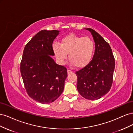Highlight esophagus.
<instances>
[{"label": "esophagus", "mask_w": 133, "mask_h": 133, "mask_svg": "<svg viewBox=\"0 0 133 133\" xmlns=\"http://www.w3.org/2000/svg\"><path fill=\"white\" fill-rule=\"evenodd\" d=\"M67 73H68V74H71V73H72V71H71L70 70L68 69V70H67Z\"/></svg>", "instance_id": "1"}]
</instances>
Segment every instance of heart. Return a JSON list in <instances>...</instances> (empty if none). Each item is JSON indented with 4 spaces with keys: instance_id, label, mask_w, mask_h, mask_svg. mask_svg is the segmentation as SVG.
<instances>
[{
    "instance_id": "heart-1",
    "label": "heart",
    "mask_w": 133,
    "mask_h": 133,
    "mask_svg": "<svg viewBox=\"0 0 133 133\" xmlns=\"http://www.w3.org/2000/svg\"><path fill=\"white\" fill-rule=\"evenodd\" d=\"M52 48L60 64H64L68 54L71 64L83 68L91 61L94 54V43L89 37L71 34L63 37L60 44L54 43Z\"/></svg>"
}]
</instances>
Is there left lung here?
Here are the masks:
<instances>
[{
	"instance_id": "left-lung-1",
	"label": "left lung",
	"mask_w": 133,
	"mask_h": 133,
	"mask_svg": "<svg viewBox=\"0 0 133 133\" xmlns=\"http://www.w3.org/2000/svg\"><path fill=\"white\" fill-rule=\"evenodd\" d=\"M89 30L95 42L92 60L83 69L76 71L77 89L83 97L97 100L109 91L112 83L115 59L112 50L104 38L91 28Z\"/></svg>"
}]
</instances>
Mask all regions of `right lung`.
<instances>
[{
  "instance_id": "obj_1",
  "label": "right lung",
  "mask_w": 133,
  "mask_h": 133,
  "mask_svg": "<svg viewBox=\"0 0 133 133\" xmlns=\"http://www.w3.org/2000/svg\"><path fill=\"white\" fill-rule=\"evenodd\" d=\"M60 31L42 30L23 51L21 73L30 97L42 104L53 102L62 94L67 77L65 67L56 64L52 44Z\"/></svg>"
}]
</instances>
